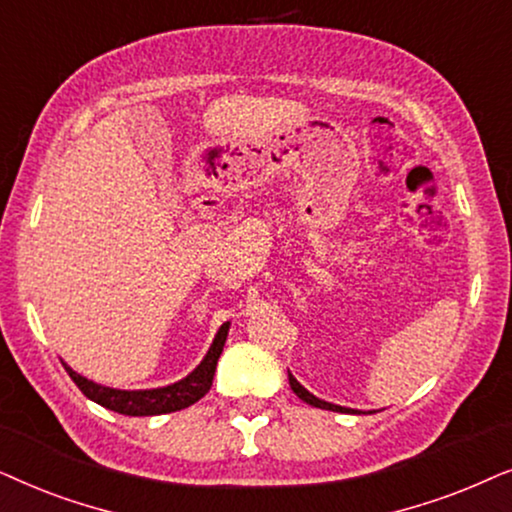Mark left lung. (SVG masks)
Masks as SVG:
<instances>
[{"label":"left lung","mask_w":512,"mask_h":512,"mask_svg":"<svg viewBox=\"0 0 512 512\" xmlns=\"http://www.w3.org/2000/svg\"><path fill=\"white\" fill-rule=\"evenodd\" d=\"M288 379H290V388L292 391H295V395L297 398H302L304 403H309V405H313V407H320V410H332V412H346V414H360L358 410H351V407H342V405H332V403H325V400H320V398H316V395L313 393H309L306 391V388L299 384V381L292 377L290 374V370H288Z\"/></svg>","instance_id":"obj_1"}]
</instances>
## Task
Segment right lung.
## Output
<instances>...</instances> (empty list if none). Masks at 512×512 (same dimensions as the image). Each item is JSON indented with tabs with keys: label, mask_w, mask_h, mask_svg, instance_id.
Returning a JSON list of instances; mask_svg holds the SVG:
<instances>
[{
	"label": "right lung",
	"mask_w": 512,
	"mask_h": 512,
	"mask_svg": "<svg viewBox=\"0 0 512 512\" xmlns=\"http://www.w3.org/2000/svg\"><path fill=\"white\" fill-rule=\"evenodd\" d=\"M229 325L231 323H222V327L217 330V335L213 339V344H210L206 358H203L185 379L161 388L124 391V388L102 386V384H95L91 379L81 377V374L74 372L67 363L63 365L74 384L79 386V391L84 393L88 400H93V403L107 407V410L126 414V417H154V414L177 412V410H185L189 405H194L196 400H201L203 395L210 391V386H213L217 358H220L224 342H227Z\"/></svg>",
	"instance_id": "add662e5"
}]
</instances>
